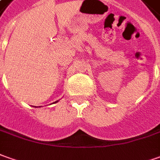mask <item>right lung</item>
<instances>
[{
  "label": "right lung",
  "instance_id": "obj_1",
  "mask_svg": "<svg viewBox=\"0 0 160 160\" xmlns=\"http://www.w3.org/2000/svg\"><path fill=\"white\" fill-rule=\"evenodd\" d=\"M57 102H58V101H56V102H55V103H57Z\"/></svg>",
  "mask_w": 160,
  "mask_h": 160
}]
</instances>
